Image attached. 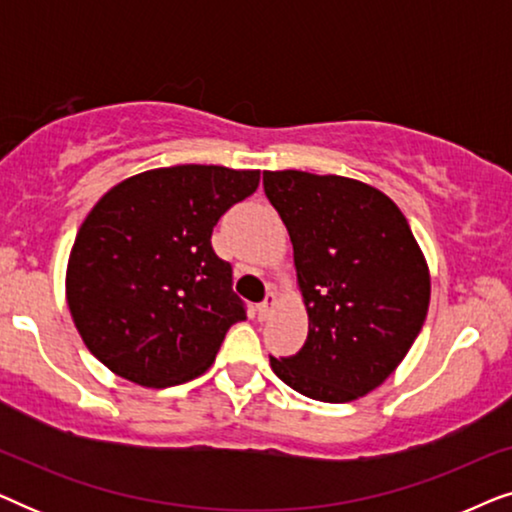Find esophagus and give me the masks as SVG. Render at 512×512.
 I'll return each mask as SVG.
<instances>
[{"instance_id": "34e87169", "label": "esophagus", "mask_w": 512, "mask_h": 512, "mask_svg": "<svg viewBox=\"0 0 512 512\" xmlns=\"http://www.w3.org/2000/svg\"><path fill=\"white\" fill-rule=\"evenodd\" d=\"M275 305H277V296H275V293H268V296H265L263 303L256 307V312H258V319H265V317H270L272 307H275Z\"/></svg>"}]
</instances>
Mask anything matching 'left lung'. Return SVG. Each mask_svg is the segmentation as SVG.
Here are the masks:
<instances>
[{"label": "left lung", "instance_id": "8db88e82", "mask_svg": "<svg viewBox=\"0 0 512 512\" xmlns=\"http://www.w3.org/2000/svg\"><path fill=\"white\" fill-rule=\"evenodd\" d=\"M263 188L293 242L310 331L293 356H270L298 394L347 403L394 373L422 331L431 282L394 202L361 181L284 170Z\"/></svg>", "mask_w": 512, "mask_h": 512}]
</instances>
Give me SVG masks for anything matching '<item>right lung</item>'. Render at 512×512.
Masks as SVG:
<instances>
[{
  "mask_svg": "<svg viewBox=\"0 0 512 512\" xmlns=\"http://www.w3.org/2000/svg\"><path fill=\"white\" fill-rule=\"evenodd\" d=\"M258 170L177 165L121 181L86 216L67 265V305L90 354L142 387L212 366L247 319L212 230L258 188Z\"/></svg>",
  "mask_w": 512,
  "mask_h": 512,
  "instance_id": "1",
  "label": "right lung"
}]
</instances>
